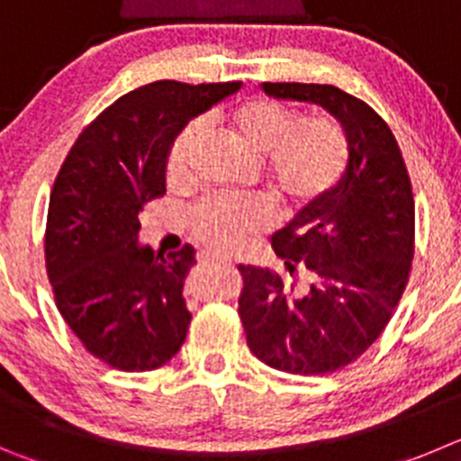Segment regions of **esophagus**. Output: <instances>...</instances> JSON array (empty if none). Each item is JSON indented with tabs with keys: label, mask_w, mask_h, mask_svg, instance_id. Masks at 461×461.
I'll return each instance as SVG.
<instances>
[{
	"label": "esophagus",
	"mask_w": 461,
	"mask_h": 461,
	"mask_svg": "<svg viewBox=\"0 0 461 461\" xmlns=\"http://www.w3.org/2000/svg\"><path fill=\"white\" fill-rule=\"evenodd\" d=\"M204 264H230V259H221V257H206Z\"/></svg>",
	"instance_id": "obj_1"
}]
</instances>
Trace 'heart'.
Wrapping results in <instances>:
<instances>
[{
  "mask_svg": "<svg viewBox=\"0 0 461 461\" xmlns=\"http://www.w3.org/2000/svg\"><path fill=\"white\" fill-rule=\"evenodd\" d=\"M234 131L252 152L266 157L273 195L284 209H303L328 195L348 163V143L341 127L328 118L300 120L294 111L270 100H250L231 115ZM202 124L188 122L167 152V177L186 175ZM268 206L255 197H204L191 209V230L213 250L230 252L264 230Z\"/></svg>",
  "mask_w": 461,
  "mask_h": 461,
  "instance_id": "obj_1",
  "label": "heart"
}]
</instances>
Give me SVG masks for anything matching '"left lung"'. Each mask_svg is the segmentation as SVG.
<instances>
[{
  "mask_svg": "<svg viewBox=\"0 0 461 461\" xmlns=\"http://www.w3.org/2000/svg\"><path fill=\"white\" fill-rule=\"evenodd\" d=\"M268 97L328 111L341 122L348 163L337 186L273 236L286 279L239 266V316L252 355L291 375L348 366L373 346L410 279L414 195L384 120L330 84H261Z\"/></svg>",
  "mask_w": 461,
  "mask_h": 461,
  "instance_id": "1",
  "label": "left lung"
}]
</instances>
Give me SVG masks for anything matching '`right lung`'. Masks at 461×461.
Masks as SVG:
<instances>
[{
    "mask_svg": "<svg viewBox=\"0 0 461 461\" xmlns=\"http://www.w3.org/2000/svg\"><path fill=\"white\" fill-rule=\"evenodd\" d=\"M239 88L140 86L81 131L59 170L47 209V277L68 328L118 371H154L186 341L184 279L195 250L154 255L139 243V213L166 193L177 133Z\"/></svg>",
    "mask_w": 461,
    "mask_h": 461,
    "instance_id": "obj_1",
    "label": "right lung"
}]
</instances>
